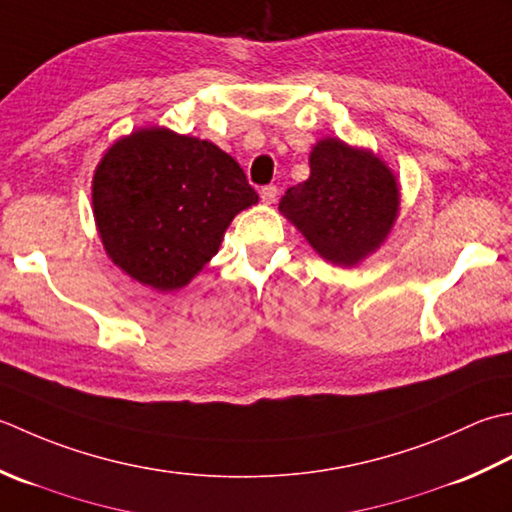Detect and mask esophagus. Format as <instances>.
I'll use <instances>...</instances> for the list:
<instances>
[{
  "label": "esophagus",
  "mask_w": 512,
  "mask_h": 512,
  "mask_svg": "<svg viewBox=\"0 0 512 512\" xmlns=\"http://www.w3.org/2000/svg\"><path fill=\"white\" fill-rule=\"evenodd\" d=\"M260 198H263V203H267V205L276 203V198H278L276 185H265V187H260Z\"/></svg>",
  "instance_id": "34e87169"
}]
</instances>
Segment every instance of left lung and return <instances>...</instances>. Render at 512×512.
Here are the masks:
<instances>
[{
	"label": "left lung",
	"instance_id": "8db88e82",
	"mask_svg": "<svg viewBox=\"0 0 512 512\" xmlns=\"http://www.w3.org/2000/svg\"><path fill=\"white\" fill-rule=\"evenodd\" d=\"M309 165V179L289 187L280 212L322 258L356 265L382 245L398 216L395 176L378 156L340 139L320 141Z\"/></svg>",
	"mask_w": 512,
	"mask_h": 512
}]
</instances>
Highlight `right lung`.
<instances>
[{
	"label": "right lung",
	"instance_id": "right-lung-1",
	"mask_svg": "<svg viewBox=\"0 0 512 512\" xmlns=\"http://www.w3.org/2000/svg\"><path fill=\"white\" fill-rule=\"evenodd\" d=\"M254 203L258 194L232 156L163 128L114 143L92 181L108 256L159 291L190 283L218 252L232 218Z\"/></svg>",
	"mask_w": 512,
	"mask_h": 512
}]
</instances>
